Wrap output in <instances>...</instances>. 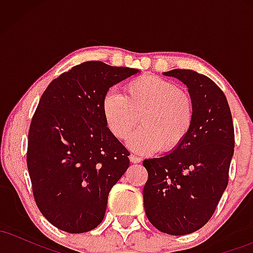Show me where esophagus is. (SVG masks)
I'll use <instances>...</instances> for the list:
<instances>
[{
  "label": "esophagus",
  "instance_id": "esophagus-1",
  "mask_svg": "<svg viewBox=\"0 0 253 253\" xmlns=\"http://www.w3.org/2000/svg\"><path fill=\"white\" fill-rule=\"evenodd\" d=\"M129 161L132 162V163L136 164V163H140V162H141V158H140V157H138V156L130 155V156H129Z\"/></svg>",
  "mask_w": 253,
  "mask_h": 253
}]
</instances>
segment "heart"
Returning <instances> with one entry per match:
<instances>
[{"label": "heart", "mask_w": 253, "mask_h": 253, "mask_svg": "<svg viewBox=\"0 0 253 253\" xmlns=\"http://www.w3.org/2000/svg\"><path fill=\"white\" fill-rule=\"evenodd\" d=\"M102 112L109 130L120 140L128 138L140 119L143 126L128 140L130 150L138 153L177 149L189 135L194 123L190 95L155 75L129 81L125 86V96L107 92Z\"/></svg>", "instance_id": "obj_1"}]
</instances>
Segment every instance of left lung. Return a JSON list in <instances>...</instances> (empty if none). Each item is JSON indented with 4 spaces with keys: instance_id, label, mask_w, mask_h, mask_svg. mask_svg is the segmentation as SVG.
I'll return each instance as SVG.
<instances>
[{
    "instance_id": "obj_1",
    "label": "left lung",
    "mask_w": 253,
    "mask_h": 253,
    "mask_svg": "<svg viewBox=\"0 0 253 253\" xmlns=\"http://www.w3.org/2000/svg\"><path fill=\"white\" fill-rule=\"evenodd\" d=\"M164 75L187 85L194 103V123L181 146L144 161L149 172L144 207L157 229L184 236L210 221L227 187L234 128L227 98L211 78L181 69Z\"/></svg>"
}]
</instances>
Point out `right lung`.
<instances>
[{"mask_svg":"<svg viewBox=\"0 0 253 253\" xmlns=\"http://www.w3.org/2000/svg\"><path fill=\"white\" fill-rule=\"evenodd\" d=\"M138 69L91 60L48 84L32 118L27 168L36 203L68 233L97 227L109 191L129 167V152L107 127L102 100Z\"/></svg>","mask_w":253,"mask_h":253,"instance_id":"add662e5","label":"right lung"}]
</instances>
